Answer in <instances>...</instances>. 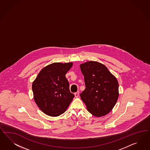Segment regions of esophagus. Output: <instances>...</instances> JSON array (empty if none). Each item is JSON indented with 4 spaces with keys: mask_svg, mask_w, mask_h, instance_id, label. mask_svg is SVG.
Segmentation results:
<instances>
[{
    "mask_svg": "<svg viewBox=\"0 0 150 150\" xmlns=\"http://www.w3.org/2000/svg\"><path fill=\"white\" fill-rule=\"evenodd\" d=\"M79 92L78 91V92H77L76 93H74V96H75V97H76V98L78 97V96H79Z\"/></svg>",
    "mask_w": 150,
    "mask_h": 150,
    "instance_id": "esophagus-1",
    "label": "esophagus"
}]
</instances>
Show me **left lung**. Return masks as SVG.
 I'll return each instance as SVG.
<instances>
[{
  "mask_svg": "<svg viewBox=\"0 0 150 150\" xmlns=\"http://www.w3.org/2000/svg\"><path fill=\"white\" fill-rule=\"evenodd\" d=\"M86 89L80 96L94 116H104L111 111L119 97V83L105 66L96 61L80 65Z\"/></svg>",
  "mask_w": 150,
  "mask_h": 150,
  "instance_id": "1",
  "label": "left lung"
}]
</instances>
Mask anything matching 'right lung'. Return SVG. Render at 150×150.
Returning a JSON list of instances; mask_svg holds the SVG:
<instances>
[{
  "mask_svg": "<svg viewBox=\"0 0 150 150\" xmlns=\"http://www.w3.org/2000/svg\"><path fill=\"white\" fill-rule=\"evenodd\" d=\"M72 62L50 64L42 68L32 85L34 100L41 110L51 116L64 113L74 97L66 74Z\"/></svg>",
  "mask_w": 150,
  "mask_h": 150,
  "instance_id": "right-lung-1",
  "label": "right lung"
}]
</instances>
